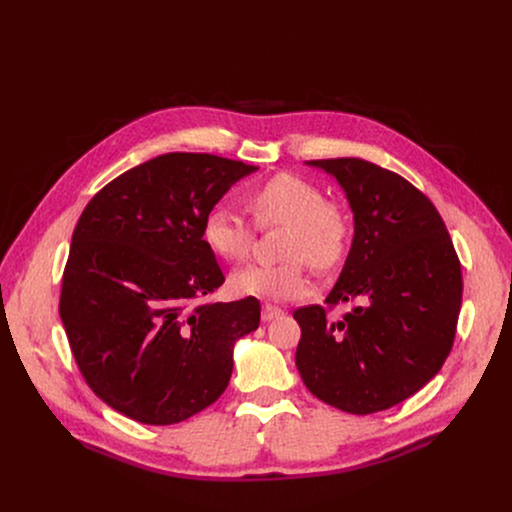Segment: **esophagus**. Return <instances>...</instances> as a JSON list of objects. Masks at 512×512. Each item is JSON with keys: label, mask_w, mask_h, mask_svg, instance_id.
<instances>
[{"label": "esophagus", "mask_w": 512, "mask_h": 512, "mask_svg": "<svg viewBox=\"0 0 512 512\" xmlns=\"http://www.w3.org/2000/svg\"><path fill=\"white\" fill-rule=\"evenodd\" d=\"M277 316H281V310H279L277 306H271V304H265V306H263V310H261V320H263V322H271V320L277 318Z\"/></svg>", "instance_id": "obj_1"}]
</instances>
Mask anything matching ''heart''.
I'll use <instances>...</instances> for the list:
<instances>
[{
  "label": "heart",
  "mask_w": 512,
  "mask_h": 512,
  "mask_svg": "<svg viewBox=\"0 0 512 512\" xmlns=\"http://www.w3.org/2000/svg\"><path fill=\"white\" fill-rule=\"evenodd\" d=\"M245 202L259 227L287 229L281 243L287 261L233 271L229 285L237 296L275 302L302 298L310 291L304 259L318 269H328L342 259L350 235L346 214L338 204L326 202L314 182L277 174L253 186ZM202 239L223 259L241 261L251 251L255 229L233 208L216 204L204 216Z\"/></svg>",
  "instance_id": "b5f03b06"
}]
</instances>
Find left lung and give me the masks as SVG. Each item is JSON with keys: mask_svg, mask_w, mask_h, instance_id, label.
Segmentation results:
<instances>
[{"mask_svg": "<svg viewBox=\"0 0 512 512\" xmlns=\"http://www.w3.org/2000/svg\"><path fill=\"white\" fill-rule=\"evenodd\" d=\"M344 190L354 237L328 306L294 312L296 367L320 401L354 415L389 409L446 362L462 306V269L440 212L405 178L358 158L312 160Z\"/></svg>", "mask_w": 512, "mask_h": 512, "instance_id": "1", "label": "left lung"}]
</instances>
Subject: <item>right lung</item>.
I'll list each match as a JSON object with an SVG mask.
<instances>
[{
    "label": "right lung",
    "instance_id": "obj_1",
    "mask_svg": "<svg viewBox=\"0 0 512 512\" xmlns=\"http://www.w3.org/2000/svg\"><path fill=\"white\" fill-rule=\"evenodd\" d=\"M210 154L139 164L83 210L62 275L60 320L79 369L111 409L180 423L229 385L235 342L259 328L255 298L194 306L225 281L202 221L257 172Z\"/></svg>",
    "mask_w": 512,
    "mask_h": 512
}]
</instances>
